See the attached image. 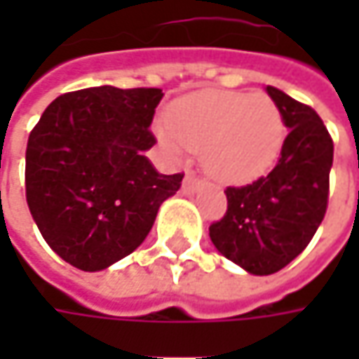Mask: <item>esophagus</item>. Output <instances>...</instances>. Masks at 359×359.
Instances as JSON below:
<instances>
[{
	"instance_id": "1",
	"label": "esophagus",
	"mask_w": 359,
	"mask_h": 359,
	"mask_svg": "<svg viewBox=\"0 0 359 359\" xmlns=\"http://www.w3.org/2000/svg\"><path fill=\"white\" fill-rule=\"evenodd\" d=\"M198 189H200V182H198L191 173H187L186 177H184V191L194 194V191H198Z\"/></svg>"
}]
</instances>
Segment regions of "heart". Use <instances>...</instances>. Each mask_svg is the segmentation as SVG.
Wrapping results in <instances>:
<instances>
[{
  "label": "heart",
  "instance_id": "1",
  "mask_svg": "<svg viewBox=\"0 0 359 359\" xmlns=\"http://www.w3.org/2000/svg\"><path fill=\"white\" fill-rule=\"evenodd\" d=\"M161 149L182 159L200 151L203 172L241 186L268 173L285 140L283 116L266 93L203 90L173 102L168 123L156 126Z\"/></svg>",
  "mask_w": 359,
  "mask_h": 359
}]
</instances>
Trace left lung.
Listing matches in <instances>:
<instances>
[{
	"label": "left lung",
	"instance_id": "1",
	"mask_svg": "<svg viewBox=\"0 0 359 359\" xmlns=\"http://www.w3.org/2000/svg\"><path fill=\"white\" fill-rule=\"evenodd\" d=\"M287 135L276 168L250 186L228 187V212L210 226L215 250L254 276L285 268L306 250L327 208L334 142L320 116L268 86Z\"/></svg>",
	"mask_w": 359,
	"mask_h": 359
}]
</instances>
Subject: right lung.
<instances>
[{"label":"right lung","instance_id":"obj_1","mask_svg":"<svg viewBox=\"0 0 359 359\" xmlns=\"http://www.w3.org/2000/svg\"><path fill=\"white\" fill-rule=\"evenodd\" d=\"M158 88L100 86L53 100L29 133L25 198L35 226L63 262L100 271L147 238L159 205L182 187L145 158Z\"/></svg>","mask_w":359,"mask_h":359}]
</instances>
